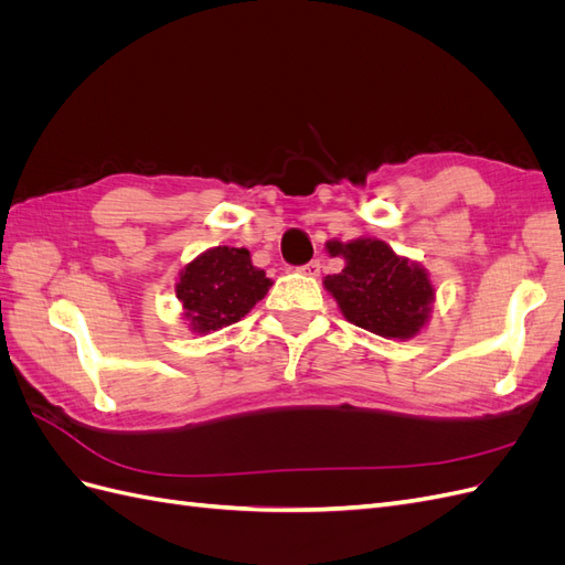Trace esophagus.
Listing matches in <instances>:
<instances>
[{
  "label": "esophagus",
  "mask_w": 565,
  "mask_h": 565,
  "mask_svg": "<svg viewBox=\"0 0 565 565\" xmlns=\"http://www.w3.org/2000/svg\"><path fill=\"white\" fill-rule=\"evenodd\" d=\"M299 270L303 273V276H311V278H316L318 273H320V262H318V259H313V262H309L306 266H301Z\"/></svg>",
  "instance_id": "34e87169"
}]
</instances>
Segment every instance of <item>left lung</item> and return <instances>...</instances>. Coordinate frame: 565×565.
<instances>
[{"label": "left lung", "instance_id": "left-lung-1", "mask_svg": "<svg viewBox=\"0 0 565 565\" xmlns=\"http://www.w3.org/2000/svg\"><path fill=\"white\" fill-rule=\"evenodd\" d=\"M330 256H341V273L324 276L341 316L384 339H413L431 318L436 287L429 270L409 262L377 237L330 241Z\"/></svg>", "mask_w": 565, "mask_h": 565}]
</instances>
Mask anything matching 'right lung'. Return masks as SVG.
<instances>
[{
  "label": "right lung",
  "instance_id": "1",
  "mask_svg": "<svg viewBox=\"0 0 565 565\" xmlns=\"http://www.w3.org/2000/svg\"><path fill=\"white\" fill-rule=\"evenodd\" d=\"M270 285L266 273L252 264L249 249L218 245L183 266L174 292L188 330L210 334L245 318Z\"/></svg>",
  "mask_w": 565,
  "mask_h": 565
}]
</instances>
